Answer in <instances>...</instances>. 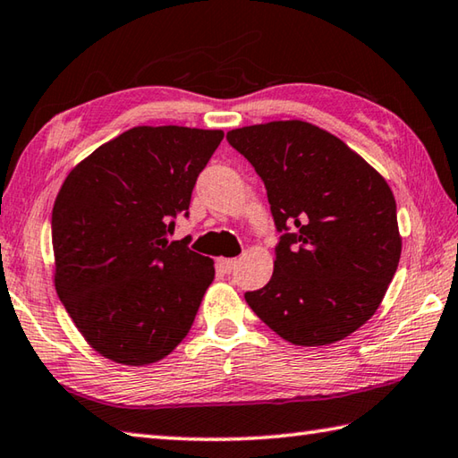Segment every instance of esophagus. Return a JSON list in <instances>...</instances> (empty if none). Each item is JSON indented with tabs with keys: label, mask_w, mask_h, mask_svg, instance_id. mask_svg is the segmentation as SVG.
Returning a JSON list of instances; mask_svg holds the SVG:
<instances>
[{
	"label": "esophagus",
	"mask_w": 458,
	"mask_h": 458,
	"mask_svg": "<svg viewBox=\"0 0 458 458\" xmlns=\"http://www.w3.org/2000/svg\"><path fill=\"white\" fill-rule=\"evenodd\" d=\"M218 266H220V270L224 274H230L232 270H234V266H236V258H220L218 259Z\"/></svg>",
	"instance_id": "esophagus-1"
}]
</instances>
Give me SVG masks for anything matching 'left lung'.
I'll return each instance as SVG.
<instances>
[{
	"label": "left lung",
	"mask_w": 458,
	"mask_h": 458,
	"mask_svg": "<svg viewBox=\"0 0 458 458\" xmlns=\"http://www.w3.org/2000/svg\"><path fill=\"white\" fill-rule=\"evenodd\" d=\"M262 178L277 230L274 274L248 306L285 342L335 344L381 306L401 258L387 181L342 139L306 121L228 131Z\"/></svg>",
	"instance_id": "left-lung-1"
}]
</instances>
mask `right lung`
I'll list each match as a JSON object with an SVG mask.
<instances>
[{
	"label": "right lung",
	"instance_id": "1",
	"mask_svg": "<svg viewBox=\"0 0 458 458\" xmlns=\"http://www.w3.org/2000/svg\"><path fill=\"white\" fill-rule=\"evenodd\" d=\"M222 131L132 127L71 168L51 214L53 284L79 334L114 363L150 365L192 327L214 262L168 242Z\"/></svg>",
	"mask_w": 458,
	"mask_h": 458
}]
</instances>
